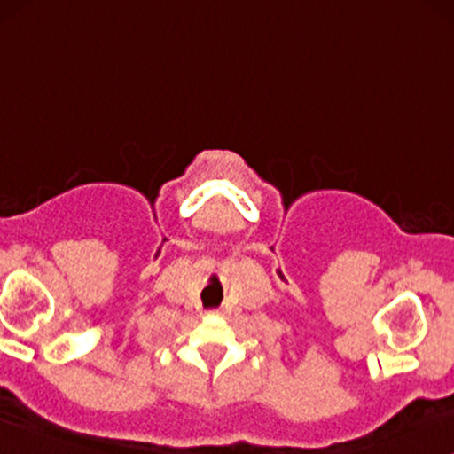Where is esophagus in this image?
<instances>
[{"mask_svg": "<svg viewBox=\"0 0 454 454\" xmlns=\"http://www.w3.org/2000/svg\"><path fill=\"white\" fill-rule=\"evenodd\" d=\"M209 315H222V310H220V309H215V310H209Z\"/></svg>", "mask_w": 454, "mask_h": 454, "instance_id": "esophagus-1", "label": "esophagus"}]
</instances>
